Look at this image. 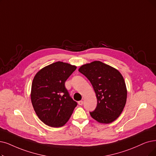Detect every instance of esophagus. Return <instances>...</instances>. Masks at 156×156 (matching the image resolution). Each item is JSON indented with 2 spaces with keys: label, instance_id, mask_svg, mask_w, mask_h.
Instances as JSON below:
<instances>
[{
  "label": "esophagus",
  "instance_id": "1",
  "mask_svg": "<svg viewBox=\"0 0 156 156\" xmlns=\"http://www.w3.org/2000/svg\"><path fill=\"white\" fill-rule=\"evenodd\" d=\"M78 104H79V105H82L83 104V101H79V102H78Z\"/></svg>",
  "mask_w": 156,
  "mask_h": 156
}]
</instances>
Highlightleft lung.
I'll list each match as a JSON object with an SVG mask.
<instances>
[{
  "label": "left lung",
  "mask_w": 156,
  "mask_h": 156,
  "mask_svg": "<svg viewBox=\"0 0 156 156\" xmlns=\"http://www.w3.org/2000/svg\"><path fill=\"white\" fill-rule=\"evenodd\" d=\"M79 71L91 83L97 105L91 116L99 123H110L116 120L125 107L127 90L125 80L116 68L95 61L82 65Z\"/></svg>",
  "instance_id": "1"
}]
</instances>
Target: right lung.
<instances>
[{"mask_svg":"<svg viewBox=\"0 0 156 156\" xmlns=\"http://www.w3.org/2000/svg\"><path fill=\"white\" fill-rule=\"evenodd\" d=\"M76 68V66L58 61L43 67L35 75L31 86V102L36 114L46 125L63 126L77 106L65 86Z\"/></svg>","mask_w":156,"mask_h":156,"instance_id":"right-lung-1","label":"right lung"}]
</instances>
